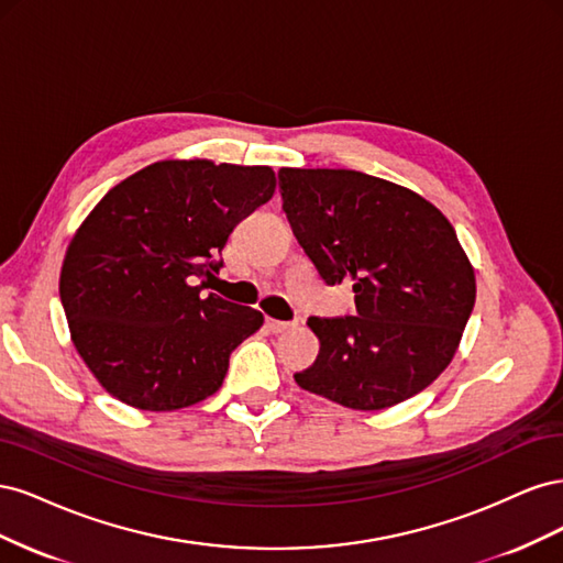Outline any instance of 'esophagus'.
Masks as SVG:
<instances>
[{
    "mask_svg": "<svg viewBox=\"0 0 563 563\" xmlns=\"http://www.w3.org/2000/svg\"><path fill=\"white\" fill-rule=\"evenodd\" d=\"M265 327H267V331H272V333H284V331H288V329H294L296 321H279V319L267 317V319H265Z\"/></svg>",
    "mask_w": 563,
    "mask_h": 563,
    "instance_id": "1",
    "label": "esophagus"
}]
</instances>
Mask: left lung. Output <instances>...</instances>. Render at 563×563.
Instances as JSON below:
<instances>
[{
    "instance_id": "obj_1",
    "label": "left lung",
    "mask_w": 563,
    "mask_h": 563,
    "mask_svg": "<svg viewBox=\"0 0 563 563\" xmlns=\"http://www.w3.org/2000/svg\"><path fill=\"white\" fill-rule=\"evenodd\" d=\"M284 211L329 286L352 282L356 314L310 317L317 362L296 383L380 411L439 378L472 314L474 269L434 203L347 168H282Z\"/></svg>"
}]
</instances>
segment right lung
I'll return each instance as SVG.
<instances>
[{"mask_svg":"<svg viewBox=\"0 0 563 563\" xmlns=\"http://www.w3.org/2000/svg\"><path fill=\"white\" fill-rule=\"evenodd\" d=\"M269 166L166 159L96 203L67 246L60 302L73 343L110 395L176 411L223 385L230 354L263 327L246 305L207 298L242 218L275 195Z\"/></svg>","mask_w":563,"mask_h":563,"instance_id":"right-lung-1","label":"right lung"}]
</instances>
